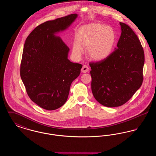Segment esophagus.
I'll return each mask as SVG.
<instances>
[{
  "mask_svg": "<svg viewBox=\"0 0 156 156\" xmlns=\"http://www.w3.org/2000/svg\"><path fill=\"white\" fill-rule=\"evenodd\" d=\"M89 67H88L87 65H83L82 68L81 72L82 73H86L89 71Z\"/></svg>",
  "mask_w": 156,
  "mask_h": 156,
  "instance_id": "obj_1",
  "label": "esophagus"
}]
</instances>
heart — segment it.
Here are the masks:
<instances>
[{
  "mask_svg": "<svg viewBox=\"0 0 156 156\" xmlns=\"http://www.w3.org/2000/svg\"><path fill=\"white\" fill-rule=\"evenodd\" d=\"M116 35L110 26L101 23H90L76 31L72 52L76 57L81 55L82 48H87L86 54L89 59L102 61L113 51Z\"/></svg>",
  "mask_w": 156,
  "mask_h": 156,
  "instance_id": "heart-1",
  "label": "heart"
}]
</instances>
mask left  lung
Returning <instances> with one entry per match:
<instances>
[{
    "label": "left lung",
    "mask_w": 156,
    "mask_h": 156,
    "mask_svg": "<svg viewBox=\"0 0 156 156\" xmlns=\"http://www.w3.org/2000/svg\"><path fill=\"white\" fill-rule=\"evenodd\" d=\"M121 35L117 48L102 61L90 62L91 89L99 104L118 107L127 102L141 87L144 54L133 30L120 22Z\"/></svg>",
    "instance_id": "obj_1"
}]
</instances>
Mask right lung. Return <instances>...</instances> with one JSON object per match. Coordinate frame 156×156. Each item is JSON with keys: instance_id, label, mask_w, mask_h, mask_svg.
I'll list each match as a JSON object with an SVG mask.
<instances>
[{"instance_id": "1", "label": "right lung", "mask_w": 156, "mask_h": 156, "mask_svg": "<svg viewBox=\"0 0 156 156\" xmlns=\"http://www.w3.org/2000/svg\"><path fill=\"white\" fill-rule=\"evenodd\" d=\"M77 14L43 23L27 37L20 65V76L31 100L48 111L67 101L71 84L82 65L71 62L69 48L56 34L67 29Z\"/></svg>"}]
</instances>
